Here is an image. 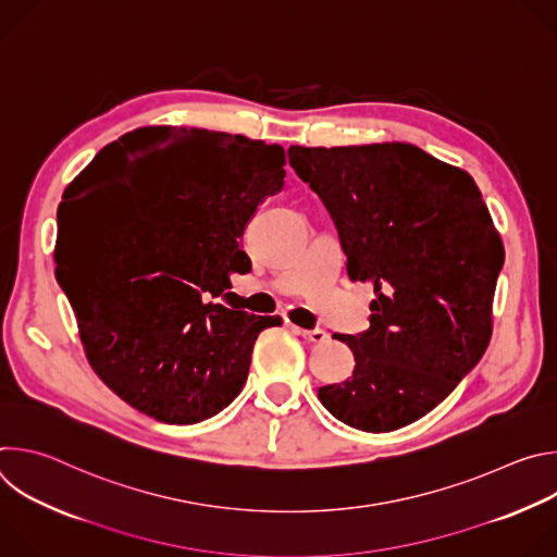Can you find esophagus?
Returning <instances> with one entry per match:
<instances>
[{"instance_id":"obj_1","label":"esophagus","mask_w":557,"mask_h":557,"mask_svg":"<svg viewBox=\"0 0 557 557\" xmlns=\"http://www.w3.org/2000/svg\"><path fill=\"white\" fill-rule=\"evenodd\" d=\"M306 342H310V344H322V342H326L329 339V333L326 331H322V329H312V331H297Z\"/></svg>"}]
</instances>
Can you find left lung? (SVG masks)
<instances>
[{
  "label": "left lung",
  "mask_w": 557,
  "mask_h": 557,
  "mask_svg": "<svg viewBox=\"0 0 557 557\" xmlns=\"http://www.w3.org/2000/svg\"><path fill=\"white\" fill-rule=\"evenodd\" d=\"M288 163L329 209L352 282H372L370 329L339 335L352 374L322 406L361 432H392L434 410L492 337L505 262L473 178L417 145L288 147Z\"/></svg>",
  "instance_id": "8db88e82"
}]
</instances>
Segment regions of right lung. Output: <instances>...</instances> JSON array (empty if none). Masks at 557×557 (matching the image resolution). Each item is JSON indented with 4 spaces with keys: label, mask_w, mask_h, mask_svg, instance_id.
Returning <instances> with one entry per match:
<instances>
[{
    "label": "right lung",
    "mask_w": 557,
    "mask_h": 557,
    "mask_svg": "<svg viewBox=\"0 0 557 557\" xmlns=\"http://www.w3.org/2000/svg\"><path fill=\"white\" fill-rule=\"evenodd\" d=\"M284 149L240 134L140 127L103 147L63 194L57 280L95 372L174 425L240 394L258 335L282 317L228 308L251 267L240 237L284 187Z\"/></svg>",
    "instance_id": "1"
}]
</instances>
